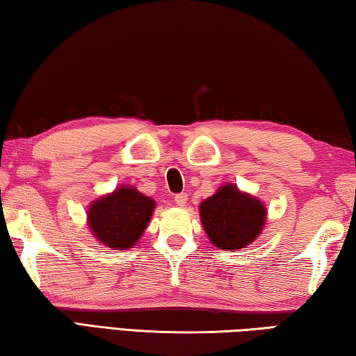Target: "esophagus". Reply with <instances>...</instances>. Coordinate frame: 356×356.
Wrapping results in <instances>:
<instances>
[{
	"instance_id": "1",
	"label": "esophagus",
	"mask_w": 356,
	"mask_h": 356,
	"mask_svg": "<svg viewBox=\"0 0 356 356\" xmlns=\"http://www.w3.org/2000/svg\"><path fill=\"white\" fill-rule=\"evenodd\" d=\"M175 203L178 204V207H186V203H188V194L186 192H183V194H178L175 195Z\"/></svg>"
}]
</instances>
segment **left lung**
Segmentation results:
<instances>
[{
  "mask_svg": "<svg viewBox=\"0 0 356 356\" xmlns=\"http://www.w3.org/2000/svg\"><path fill=\"white\" fill-rule=\"evenodd\" d=\"M208 239L222 250H242L259 238L267 222V209L257 197L233 183L220 186L198 207Z\"/></svg>",
  "mask_w": 356,
  "mask_h": 356,
  "instance_id": "left-lung-1",
  "label": "left lung"
}]
</instances>
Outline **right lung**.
<instances>
[{
	"label": "right lung",
	"mask_w": 356,
	"mask_h": 356,
	"mask_svg": "<svg viewBox=\"0 0 356 356\" xmlns=\"http://www.w3.org/2000/svg\"><path fill=\"white\" fill-rule=\"evenodd\" d=\"M156 202L134 186H118L111 194L93 200L87 225L99 244L112 250L133 248L152 220Z\"/></svg>",
	"instance_id": "obj_1"
}]
</instances>
